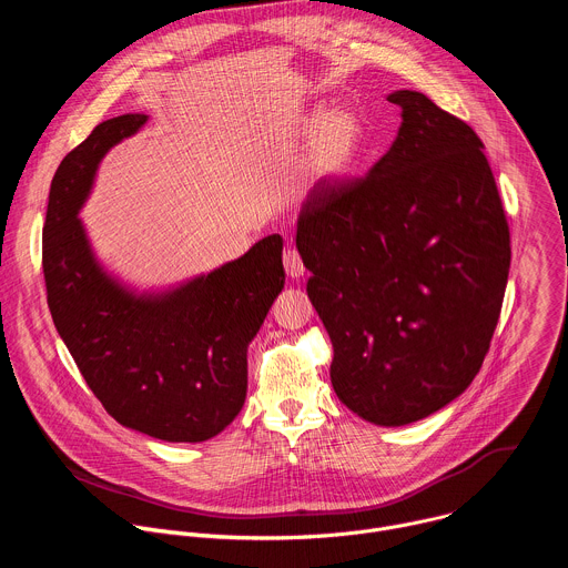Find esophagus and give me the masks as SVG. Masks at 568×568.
I'll return each instance as SVG.
<instances>
[{"mask_svg": "<svg viewBox=\"0 0 568 568\" xmlns=\"http://www.w3.org/2000/svg\"><path fill=\"white\" fill-rule=\"evenodd\" d=\"M283 263H285V272L290 278H301L305 274V267H303V261L298 256L296 250H287L283 254Z\"/></svg>", "mask_w": 568, "mask_h": 568, "instance_id": "obj_1", "label": "esophagus"}]
</instances>
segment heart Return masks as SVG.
<instances>
[{
    "label": "heart",
    "instance_id": "heart-1",
    "mask_svg": "<svg viewBox=\"0 0 568 568\" xmlns=\"http://www.w3.org/2000/svg\"><path fill=\"white\" fill-rule=\"evenodd\" d=\"M303 130H312L301 161L305 184L323 189L342 182L362 152L364 123L359 114L351 108H333L323 114L314 110L303 119Z\"/></svg>",
    "mask_w": 568,
    "mask_h": 568
}]
</instances>
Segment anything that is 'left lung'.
Instances as JSON below:
<instances>
[{
    "mask_svg": "<svg viewBox=\"0 0 568 568\" xmlns=\"http://www.w3.org/2000/svg\"><path fill=\"white\" fill-rule=\"evenodd\" d=\"M355 182L312 189L296 222L307 296L333 342L337 397L379 427L423 420L476 377L510 270V231L483 143L420 92Z\"/></svg>",
    "mask_w": 568,
    "mask_h": 568,
    "instance_id": "1",
    "label": "left lung"
}]
</instances>
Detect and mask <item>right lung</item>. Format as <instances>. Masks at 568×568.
Returning <instances> with one entry per match:
<instances>
[{"mask_svg":"<svg viewBox=\"0 0 568 568\" xmlns=\"http://www.w3.org/2000/svg\"><path fill=\"white\" fill-rule=\"evenodd\" d=\"M148 123L103 121L58 166L42 231V270L55 331L105 412L166 443H202L240 414L247 348L285 285L283 237L164 290L125 285L97 258L78 217L103 156Z\"/></svg>","mask_w":568,"mask_h":568,"instance_id":"right-lung-1","label":"right lung"}]
</instances>
